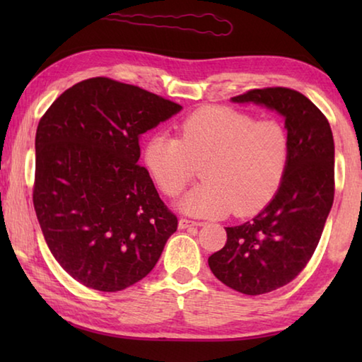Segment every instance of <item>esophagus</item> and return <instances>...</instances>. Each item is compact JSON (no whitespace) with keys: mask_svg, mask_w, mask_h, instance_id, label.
<instances>
[{"mask_svg":"<svg viewBox=\"0 0 362 362\" xmlns=\"http://www.w3.org/2000/svg\"><path fill=\"white\" fill-rule=\"evenodd\" d=\"M201 223L198 222H193V220H188V218H180L179 220V228L185 230V228H189V226H199Z\"/></svg>","mask_w":362,"mask_h":362,"instance_id":"1","label":"esophagus"}]
</instances>
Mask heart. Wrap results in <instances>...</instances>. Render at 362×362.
Masks as SVG:
<instances>
[{
	"label": "heart",
	"mask_w": 362,
	"mask_h": 362,
	"mask_svg": "<svg viewBox=\"0 0 362 362\" xmlns=\"http://www.w3.org/2000/svg\"><path fill=\"white\" fill-rule=\"evenodd\" d=\"M291 140L276 119H255L230 107H204L187 116L179 139L163 134L145 144L144 161L166 196H177L201 168V185L179 207L198 217L262 211L283 185Z\"/></svg>",
	"instance_id": "1"
}]
</instances>
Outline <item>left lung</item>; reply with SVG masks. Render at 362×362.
I'll return each instance as SVG.
<instances>
[{
    "label": "left lung",
    "mask_w": 362,
    "mask_h": 362,
    "mask_svg": "<svg viewBox=\"0 0 362 362\" xmlns=\"http://www.w3.org/2000/svg\"><path fill=\"white\" fill-rule=\"evenodd\" d=\"M257 103L284 116L291 158L283 185L246 223L226 226L225 246L209 257L218 281L246 296L291 283L321 240L334 203V137L313 102L289 88L250 89L231 99Z\"/></svg>",
    "instance_id": "obj_1"
}]
</instances>
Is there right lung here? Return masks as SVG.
I'll return each instance as SVG.
<instances>
[{"label": "right lung", "mask_w": 362, "mask_h": 362, "mask_svg": "<svg viewBox=\"0 0 362 362\" xmlns=\"http://www.w3.org/2000/svg\"><path fill=\"white\" fill-rule=\"evenodd\" d=\"M180 110L99 76L71 86L42 115L33 206L49 250L78 283L118 292L155 268L177 217L137 164L139 139Z\"/></svg>", "instance_id": "obj_1"}]
</instances>
